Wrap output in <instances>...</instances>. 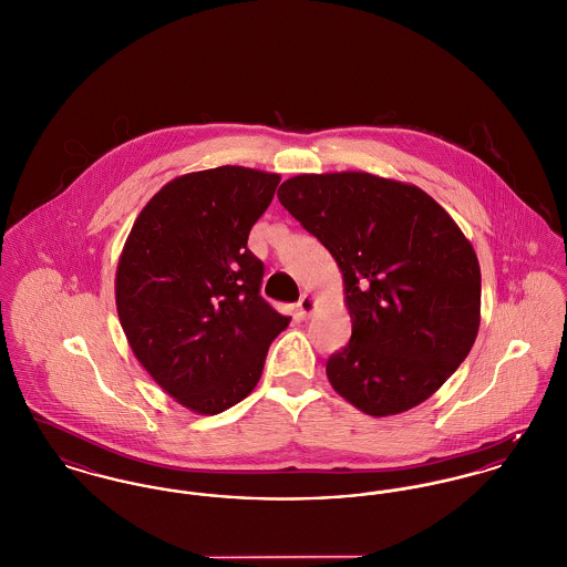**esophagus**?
<instances>
[{"label":"esophagus","mask_w":567,"mask_h":567,"mask_svg":"<svg viewBox=\"0 0 567 567\" xmlns=\"http://www.w3.org/2000/svg\"><path fill=\"white\" fill-rule=\"evenodd\" d=\"M312 310H315V298L308 296V293H303L300 301L296 303V315H298L300 319H306V317H310Z\"/></svg>","instance_id":"1"}]
</instances>
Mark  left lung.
<instances>
[{
  "instance_id": "obj_1",
  "label": "left lung",
  "mask_w": 567,
  "mask_h": 567,
  "mask_svg": "<svg viewBox=\"0 0 567 567\" xmlns=\"http://www.w3.org/2000/svg\"><path fill=\"white\" fill-rule=\"evenodd\" d=\"M278 200L342 271L351 340L326 364L333 390L372 417L431 399L480 330V264L452 216L362 171L296 175Z\"/></svg>"
}]
</instances>
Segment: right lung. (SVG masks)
<instances>
[{
	"mask_svg": "<svg viewBox=\"0 0 567 567\" xmlns=\"http://www.w3.org/2000/svg\"><path fill=\"white\" fill-rule=\"evenodd\" d=\"M278 182L231 165L175 177L141 209L117 264L115 303L134 358L200 415L255 390L291 321L259 296L264 264L246 246Z\"/></svg>",
	"mask_w": 567,
	"mask_h": 567,
	"instance_id": "right-lung-1",
	"label": "right lung"
}]
</instances>
